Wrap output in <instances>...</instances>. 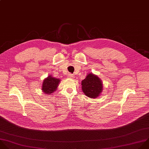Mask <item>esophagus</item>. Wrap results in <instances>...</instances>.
Returning <instances> with one entry per match:
<instances>
[{"instance_id":"esophagus-1","label":"esophagus","mask_w":149,"mask_h":149,"mask_svg":"<svg viewBox=\"0 0 149 149\" xmlns=\"http://www.w3.org/2000/svg\"><path fill=\"white\" fill-rule=\"evenodd\" d=\"M68 77H70V78H73V77H74L73 74H71V73H69L68 75Z\"/></svg>"}]
</instances>
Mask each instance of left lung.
I'll return each mask as SVG.
<instances>
[{
  "label": "left lung",
  "instance_id": "1",
  "mask_svg": "<svg viewBox=\"0 0 149 149\" xmlns=\"http://www.w3.org/2000/svg\"><path fill=\"white\" fill-rule=\"evenodd\" d=\"M81 86L84 93L91 98H96L99 96L103 88L100 79L92 73L88 74L81 81Z\"/></svg>",
  "mask_w": 149,
  "mask_h": 149
}]
</instances>
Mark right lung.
Segmentation results:
<instances>
[{"instance_id": "add662e5", "label": "right lung", "mask_w": 149, "mask_h": 149, "mask_svg": "<svg viewBox=\"0 0 149 149\" xmlns=\"http://www.w3.org/2000/svg\"><path fill=\"white\" fill-rule=\"evenodd\" d=\"M60 80L58 79L54 78L50 76L44 80L42 85V91L44 93L47 94H51L56 91Z\"/></svg>"}]
</instances>
